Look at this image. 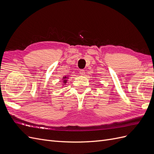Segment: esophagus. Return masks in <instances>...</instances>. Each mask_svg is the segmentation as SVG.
<instances>
[{
  "label": "esophagus",
  "mask_w": 154,
  "mask_h": 154,
  "mask_svg": "<svg viewBox=\"0 0 154 154\" xmlns=\"http://www.w3.org/2000/svg\"><path fill=\"white\" fill-rule=\"evenodd\" d=\"M85 74V72L84 71V70H83V69L80 70V74L81 76H84Z\"/></svg>",
  "instance_id": "1"
}]
</instances>
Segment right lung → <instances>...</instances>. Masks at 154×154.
Segmentation results:
<instances>
[{
    "mask_svg": "<svg viewBox=\"0 0 154 154\" xmlns=\"http://www.w3.org/2000/svg\"><path fill=\"white\" fill-rule=\"evenodd\" d=\"M63 83H64L63 85H65V84H66V83H67V77H66V76L63 77Z\"/></svg>",
    "mask_w": 154,
    "mask_h": 154,
    "instance_id": "1",
    "label": "right lung"
}]
</instances>
